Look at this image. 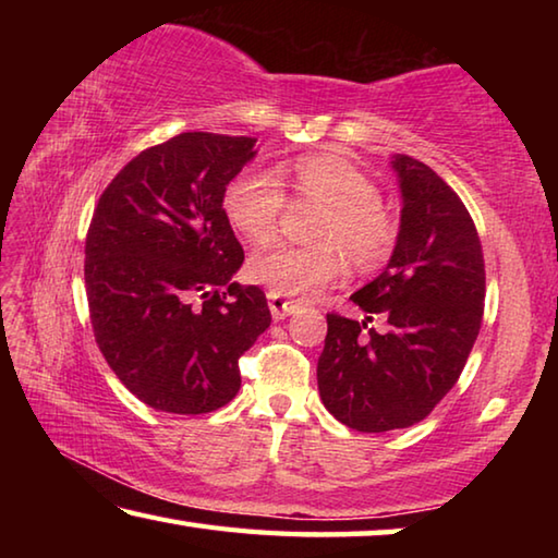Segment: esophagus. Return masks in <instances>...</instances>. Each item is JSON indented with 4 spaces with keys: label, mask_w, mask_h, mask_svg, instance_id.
<instances>
[{
    "label": "esophagus",
    "mask_w": 558,
    "mask_h": 558,
    "mask_svg": "<svg viewBox=\"0 0 558 558\" xmlns=\"http://www.w3.org/2000/svg\"><path fill=\"white\" fill-rule=\"evenodd\" d=\"M268 307H270V315L272 319H286L298 310V302L286 300L278 292H268Z\"/></svg>",
    "instance_id": "obj_1"
}]
</instances>
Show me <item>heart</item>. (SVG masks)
Segmentation results:
<instances>
[{"label": "heart", "mask_w": 558, "mask_h": 558, "mask_svg": "<svg viewBox=\"0 0 558 558\" xmlns=\"http://www.w3.org/2000/svg\"><path fill=\"white\" fill-rule=\"evenodd\" d=\"M292 209H317L313 248L272 245L248 260V278L282 298H313L344 270L379 268L396 243V223L384 211L379 186L337 155H307L286 169ZM288 211L280 179L245 169L223 194V214L245 241L266 243Z\"/></svg>", "instance_id": "obj_1"}]
</instances>
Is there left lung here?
Wrapping results in <instances>:
<instances>
[{
    "label": "left lung",
    "mask_w": 558,
    "mask_h": 558,
    "mask_svg": "<svg viewBox=\"0 0 558 558\" xmlns=\"http://www.w3.org/2000/svg\"><path fill=\"white\" fill-rule=\"evenodd\" d=\"M401 223L386 268L352 302L364 319L327 315L317 386L325 409L362 433L409 428L456 386L485 307L483 245L465 204L409 155H393ZM385 319L376 333L368 323Z\"/></svg>",
    "instance_id": "8db88e82"
}]
</instances>
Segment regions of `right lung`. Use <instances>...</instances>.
<instances>
[{
    "instance_id": "add662e5",
    "label": "right lung",
    "mask_w": 558,
    "mask_h": 558,
    "mask_svg": "<svg viewBox=\"0 0 558 558\" xmlns=\"http://www.w3.org/2000/svg\"><path fill=\"white\" fill-rule=\"evenodd\" d=\"M256 140L182 132L120 169L93 211L86 292L102 356L155 411L196 415L241 389L239 359L270 327L266 295L233 282L243 248L223 214Z\"/></svg>"
}]
</instances>
